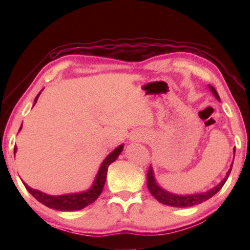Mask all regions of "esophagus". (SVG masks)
Segmentation results:
<instances>
[{"label": "esophagus", "mask_w": 250, "mask_h": 250, "mask_svg": "<svg viewBox=\"0 0 250 250\" xmlns=\"http://www.w3.org/2000/svg\"><path fill=\"white\" fill-rule=\"evenodd\" d=\"M131 140L134 141V142H138V141H141L142 140V137L140 134H133L132 137H131Z\"/></svg>", "instance_id": "esophagus-1"}]
</instances>
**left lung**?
Wrapping results in <instances>:
<instances>
[{"instance_id": "obj_1", "label": "left lung", "mask_w": 250, "mask_h": 250, "mask_svg": "<svg viewBox=\"0 0 250 250\" xmlns=\"http://www.w3.org/2000/svg\"><path fill=\"white\" fill-rule=\"evenodd\" d=\"M209 88H210L211 92H213V95L216 97V99L219 100V96L217 94L216 89H215L214 87H211L210 84H209ZM234 153H235V149H234ZM231 167H232V164L230 166L229 170H228L226 176L224 177L221 183L215 186V188H213L211 189H209V191L204 192V193L191 194V195H176V194H173V193L166 191V189L161 188V186L158 184V182L155 181L153 168H152V167H150L149 171H147L146 185H147V188H149V191L152 195H153L160 203H162V204L173 206V207H191L194 205L201 204V203L209 200L211 196H214L215 194H216L219 189L223 188V185L225 184V182L227 181L228 176H229Z\"/></svg>"}]
</instances>
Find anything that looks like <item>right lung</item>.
I'll return each mask as SVG.
<instances>
[{
    "label": "right lung",
    "instance_id": "right-lung-1",
    "mask_svg": "<svg viewBox=\"0 0 250 250\" xmlns=\"http://www.w3.org/2000/svg\"><path fill=\"white\" fill-rule=\"evenodd\" d=\"M41 95V92L36 96L35 101H34V104H36L37 99ZM22 129L21 126L20 130ZM16 150L18 147L14 146V154L16 153ZM124 150V145L119 146L116 147L111 153H110L107 158L104 160L103 164L100 166V168L98 171V174H97L96 179L94 181V184H92L91 188L87 191L80 192V193H74V194H64V195H48V194H45L43 192L39 191V189H34L32 188L24 183V186L26 188L27 191L32 194V195L36 198L37 201L42 204L49 207V208L53 209H57V210H79L83 209L84 207L90 205L91 203H94L98 196L103 192V188L105 183V179H107V172H108V167L110 164L112 162H115L116 159L119 156V154Z\"/></svg>",
    "mask_w": 250,
    "mask_h": 250
}]
</instances>
